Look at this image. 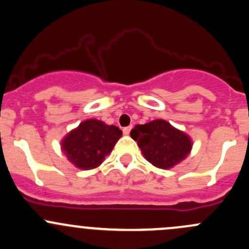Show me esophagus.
<instances>
[{
    "label": "esophagus",
    "instance_id": "34e87169",
    "mask_svg": "<svg viewBox=\"0 0 249 249\" xmlns=\"http://www.w3.org/2000/svg\"><path fill=\"white\" fill-rule=\"evenodd\" d=\"M130 129H132V125H129V127H124V129H122V130H124V135H128V134H129V133H130Z\"/></svg>",
    "mask_w": 249,
    "mask_h": 249
}]
</instances>
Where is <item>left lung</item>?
Listing matches in <instances>:
<instances>
[{"label":"left lung","mask_w":249,"mask_h":249,"mask_svg":"<svg viewBox=\"0 0 249 249\" xmlns=\"http://www.w3.org/2000/svg\"><path fill=\"white\" fill-rule=\"evenodd\" d=\"M130 137L139 145L143 157L160 169H171L191 153V137L165 120H155L138 124L130 130Z\"/></svg>","instance_id":"left-lung-1"}]
</instances>
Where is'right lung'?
<instances>
[{
  "label": "right lung",
  "mask_w": 249,
  "mask_h": 249,
  "mask_svg": "<svg viewBox=\"0 0 249 249\" xmlns=\"http://www.w3.org/2000/svg\"><path fill=\"white\" fill-rule=\"evenodd\" d=\"M121 137L122 130L116 125L89 119L61 140V148L73 165L81 170H91L103 163Z\"/></svg>",
  "instance_id": "add662e5"
}]
</instances>
